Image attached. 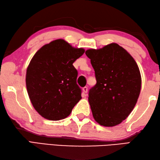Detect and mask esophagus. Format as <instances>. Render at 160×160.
Segmentation results:
<instances>
[{
    "instance_id": "obj_1",
    "label": "esophagus",
    "mask_w": 160,
    "mask_h": 160,
    "mask_svg": "<svg viewBox=\"0 0 160 160\" xmlns=\"http://www.w3.org/2000/svg\"><path fill=\"white\" fill-rule=\"evenodd\" d=\"M87 91H88V88L87 87H84L82 88V93H83V94L87 93Z\"/></svg>"
}]
</instances>
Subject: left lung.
Listing matches in <instances>:
<instances>
[{
	"instance_id": "left-lung-1",
	"label": "left lung",
	"mask_w": 160,
	"mask_h": 160,
	"mask_svg": "<svg viewBox=\"0 0 160 160\" xmlns=\"http://www.w3.org/2000/svg\"><path fill=\"white\" fill-rule=\"evenodd\" d=\"M85 53L97 81L88 98L93 118L104 127H114L128 116L137 103L142 84L140 69L133 58L116 43Z\"/></svg>"
}]
</instances>
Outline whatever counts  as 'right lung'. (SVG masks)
Listing matches in <instances>:
<instances>
[{
	"mask_svg": "<svg viewBox=\"0 0 160 160\" xmlns=\"http://www.w3.org/2000/svg\"><path fill=\"white\" fill-rule=\"evenodd\" d=\"M84 53V49L58 39L33 56L27 69L26 87L33 108L44 118L56 121L67 118L82 98L73 63Z\"/></svg>",
	"mask_w": 160,
	"mask_h": 160,
	"instance_id": "1",
	"label": "right lung"
}]
</instances>
